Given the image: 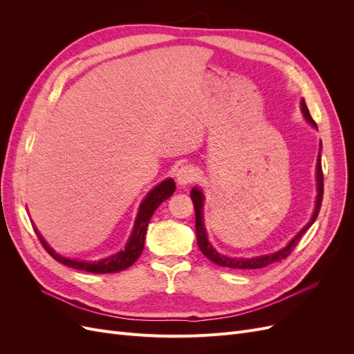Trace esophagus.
<instances>
[{"mask_svg":"<svg viewBox=\"0 0 354 354\" xmlns=\"http://www.w3.org/2000/svg\"><path fill=\"white\" fill-rule=\"evenodd\" d=\"M176 180L181 186L192 185L196 180V171L190 165H183L176 171Z\"/></svg>","mask_w":354,"mask_h":354,"instance_id":"1","label":"esophagus"}]
</instances>
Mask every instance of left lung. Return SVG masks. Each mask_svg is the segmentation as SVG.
<instances>
[{"mask_svg": "<svg viewBox=\"0 0 354 354\" xmlns=\"http://www.w3.org/2000/svg\"><path fill=\"white\" fill-rule=\"evenodd\" d=\"M301 112L304 115L306 120L312 124L315 128H317L316 122L313 121V118L310 116V112L306 106V102L301 100ZM320 149H322V143H320ZM316 180H317V198H316V207L313 211V216L310 218V221L306 224V226L299 230L295 236L291 239L285 248L276 251L273 254H267V255H261V257H252V259H232V257H226L220 252H217L216 250L212 248V245L209 243L208 238H207V230L205 226H203L202 221V205H203V195L201 189L194 187L190 192V198L192 202H194L195 207V214H196V241H198V246L199 250L202 251V254L207 257L208 260H211L212 263H216L221 267H229V269H241V270H252V269H263V267L270 266L273 263H279L282 260H285L286 257L291 254L295 248V245L301 239L303 234L310 229V226L315 223V220L319 216L320 211V205H322V198H324V173H322V164H320V151H319V156H317V165H316Z\"/></svg>", "mask_w": 354, "mask_h": 354, "instance_id": "obj_1", "label": "left lung"}]
</instances>
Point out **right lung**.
<instances>
[{
    "label": "right lung",
    "instance_id": "add662e5",
    "mask_svg": "<svg viewBox=\"0 0 354 354\" xmlns=\"http://www.w3.org/2000/svg\"><path fill=\"white\" fill-rule=\"evenodd\" d=\"M176 190V183L173 178H167L164 181H160L158 186H155L149 194L146 195V198L143 199V202L140 203V208H138L137 217H136V223L133 227V233L130 239H128L125 248L120 252H116L108 259L100 260V261H80V260H71L66 259V257H62L59 254H56V251H53V248L47 245V242L42 239V236L39 234V232L35 229L38 238L44 246L46 251L55 259L56 261L65 264L68 267H73L77 270H84L88 273H115V272H121L125 270L130 267L131 264H134V261L140 257L143 246H145V234H146V229L147 224L151 221L155 209L162 203L165 199H168L171 195L174 194Z\"/></svg>",
    "mask_w": 354,
    "mask_h": 354
}]
</instances>
